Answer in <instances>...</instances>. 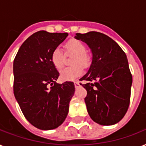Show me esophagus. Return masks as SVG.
<instances>
[{
	"label": "esophagus",
	"instance_id": "34e87169",
	"mask_svg": "<svg viewBox=\"0 0 146 146\" xmlns=\"http://www.w3.org/2000/svg\"><path fill=\"white\" fill-rule=\"evenodd\" d=\"M74 86H75L76 88H78V87L80 86V82H74Z\"/></svg>",
	"mask_w": 146,
	"mask_h": 146
}]
</instances>
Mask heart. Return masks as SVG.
Here are the masks:
<instances>
[{"label": "heart", "mask_w": 146, "mask_h": 146, "mask_svg": "<svg viewBox=\"0 0 146 146\" xmlns=\"http://www.w3.org/2000/svg\"><path fill=\"white\" fill-rule=\"evenodd\" d=\"M65 49L67 54H73L71 64L73 66L64 69L60 73V77L63 81H74L82 74V67H86L89 64V58L86 54V48L82 42L73 39L66 42ZM50 61L53 66L57 70H60L64 66V54L61 50L58 48L53 50L50 55Z\"/></svg>", "instance_id": "obj_1"}]
</instances>
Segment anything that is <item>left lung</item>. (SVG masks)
<instances>
[{
    "instance_id": "obj_1",
    "label": "left lung",
    "mask_w": 146,
    "mask_h": 146,
    "mask_svg": "<svg viewBox=\"0 0 146 146\" xmlns=\"http://www.w3.org/2000/svg\"><path fill=\"white\" fill-rule=\"evenodd\" d=\"M75 38L86 42L92 53L89 70L80 80L86 89L85 98L92 120L100 125L118 123L129 108L133 82L124 51L112 38L103 33H76Z\"/></svg>"
}]
</instances>
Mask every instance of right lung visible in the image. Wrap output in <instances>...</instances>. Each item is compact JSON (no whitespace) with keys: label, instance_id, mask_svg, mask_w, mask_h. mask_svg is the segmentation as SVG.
<instances>
[{"label":"right lung","instance_id":"obj_1","mask_svg":"<svg viewBox=\"0 0 146 146\" xmlns=\"http://www.w3.org/2000/svg\"><path fill=\"white\" fill-rule=\"evenodd\" d=\"M67 35L38 31L23 43L15 57L14 96L26 120L38 129H55L68 114L74 83H57L59 73L50 61L52 51Z\"/></svg>","mask_w":146,"mask_h":146}]
</instances>
